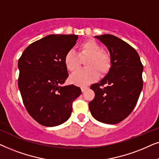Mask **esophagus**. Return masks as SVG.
<instances>
[{"label":"esophagus","mask_w":159,"mask_h":159,"mask_svg":"<svg viewBox=\"0 0 159 159\" xmlns=\"http://www.w3.org/2000/svg\"><path fill=\"white\" fill-rule=\"evenodd\" d=\"M88 89V87H86V86H82V87H81V92H84L86 89Z\"/></svg>","instance_id":"esophagus-1"}]
</instances>
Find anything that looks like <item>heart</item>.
Listing matches in <instances>:
<instances>
[{
  "mask_svg": "<svg viewBox=\"0 0 159 159\" xmlns=\"http://www.w3.org/2000/svg\"><path fill=\"white\" fill-rule=\"evenodd\" d=\"M78 56L73 51H68L65 55L64 62L66 68L75 72L79 68V58H86L84 65L86 68L80 70L70 77V81L75 85L85 86L97 79L98 73L103 75L111 67L108 54L102 51L101 46L93 40H87L78 47Z\"/></svg>",
  "mask_w": 159,
  "mask_h": 159,
  "instance_id": "1",
  "label": "heart"
}]
</instances>
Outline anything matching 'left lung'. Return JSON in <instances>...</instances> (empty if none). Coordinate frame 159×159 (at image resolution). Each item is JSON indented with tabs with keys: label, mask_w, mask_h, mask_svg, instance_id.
<instances>
[{
	"label": "left lung",
	"mask_w": 159,
	"mask_h": 159,
	"mask_svg": "<svg viewBox=\"0 0 159 159\" xmlns=\"http://www.w3.org/2000/svg\"><path fill=\"white\" fill-rule=\"evenodd\" d=\"M111 55L108 73L91 86L95 97L89 103L95 119L108 124H118L134 108L143 86V66L139 54L129 44L110 34L95 36Z\"/></svg>",
	"instance_id": "1"
}]
</instances>
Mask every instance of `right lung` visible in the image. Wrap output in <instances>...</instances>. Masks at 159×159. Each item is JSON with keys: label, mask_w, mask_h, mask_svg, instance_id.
Masks as SVG:
<instances>
[{"label": "right lung", "mask_w": 159, "mask_h": 159, "mask_svg": "<svg viewBox=\"0 0 159 159\" xmlns=\"http://www.w3.org/2000/svg\"><path fill=\"white\" fill-rule=\"evenodd\" d=\"M76 35H49L33 42L18 62V86L27 112L45 126L60 125L70 117L73 102L81 94L75 85L63 86L68 77L66 53Z\"/></svg>", "instance_id": "add662e5"}]
</instances>
